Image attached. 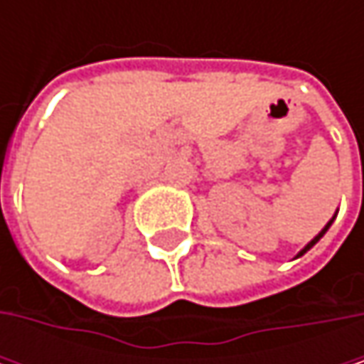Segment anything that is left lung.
I'll return each mask as SVG.
<instances>
[{"mask_svg": "<svg viewBox=\"0 0 364 364\" xmlns=\"http://www.w3.org/2000/svg\"><path fill=\"white\" fill-rule=\"evenodd\" d=\"M333 219H335V217H333ZM333 219H331L327 225H325V228L321 230V234H318V236H314V238H312V240H310V242H308V245H306V247H304V249L299 251V255H297V257H301V255H304V253H308V251H310V249H312V247H314V245H316V242H318V240H321V238H323V236L327 234V230H328V228H331Z\"/></svg>", "mask_w": 364, "mask_h": 364, "instance_id": "left-lung-1", "label": "left lung"}]
</instances>
